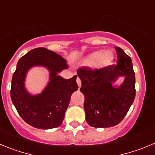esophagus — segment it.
<instances>
[{"label":"esophagus","mask_w":155,"mask_h":155,"mask_svg":"<svg viewBox=\"0 0 155 155\" xmlns=\"http://www.w3.org/2000/svg\"><path fill=\"white\" fill-rule=\"evenodd\" d=\"M76 83H77L78 86H79V87H81V85H82V83H81V79H79V77L76 78Z\"/></svg>","instance_id":"1"}]
</instances>
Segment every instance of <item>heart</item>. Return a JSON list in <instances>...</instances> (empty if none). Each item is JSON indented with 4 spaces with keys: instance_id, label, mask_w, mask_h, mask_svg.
<instances>
[{
    "instance_id": "b5f03b06",
    "label": "heart",
    "mask_w": 155,
    "mask_h": 155,
    "mask_svg": "<svg viewBox=\"0 0 155 155\" xmlns=\"http://www.w3.org/2000/svg\"><path fill=\"white\" fill-rule=\"evenodd\" d=\"M113 58H114L113 53L108 50L103 51H95L88 56L86 62L90 65L93 64L96 67H104L110 62Z\"/></svg>"
}]
</instances>
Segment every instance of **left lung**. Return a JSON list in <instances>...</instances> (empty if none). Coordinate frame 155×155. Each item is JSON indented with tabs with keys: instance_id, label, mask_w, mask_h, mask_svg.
<instances>
[{
	"instance_id": "8db88e82",
	"label": "left lung",
	"mask_w": 155,
	"mask_h": 155,
	"mask_svg": "<svg viewBox=\"0 0 155 155\" xmlns=\"http://www.w3.org/2000/svg\"><path fill=\"white\" fill-rule=\"evenodd\" d=\"M117 65L100 69L81 67L77 75L81 79L80 91L85 97L84 110L88 124L93 127H110L122 121L133 104L136 94L135 74L130 57L119 47ZM120 75L123 84L114 88L112 83Z\"/></svg>"
}]
</instances>
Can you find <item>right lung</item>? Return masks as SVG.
I'll list each match as a JSON object with an SVG mask.
<instances>
[{
    "instance_id": "right-lung-1",
    "label": "right lung",
    "mask_w": 155,
    "mask_h": 155,
    "mask_svg": "<svg viewBox=\"0 0 155 155\" xmlns=\"http://www.w3.org/2000/svg\"><path fill=\"white\" fill-rule=\"evenodd\" d=\"M35 65L48 68L50 81L41 94L31 96L23 82L27 70ZM67 68L61 55L42 47L31 49L19 59L12 77L11 98L21 117L29 125L45 130L62 124L71 95L78 90L76 76L65 79L57 75Z\"/></svg>"
}]
</instances>
